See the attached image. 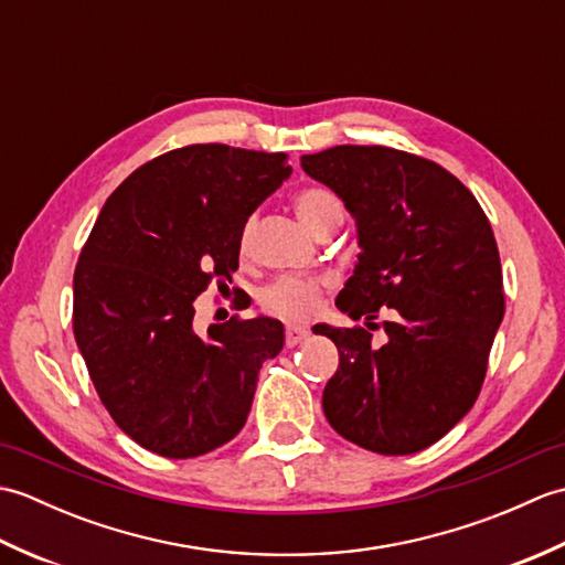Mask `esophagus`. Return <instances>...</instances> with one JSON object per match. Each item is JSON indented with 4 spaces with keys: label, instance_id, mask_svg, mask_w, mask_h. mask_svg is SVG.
Masks as SVG:
<instances>
[{
    "label": "esophagus",
    "instance_id": "34e87169",
    "mask_svg": "<svg viewBox=\"0 0 565 565\" xmlns=\"http://www.w3.org/2000/svg\"><path fill=\"white\" fill-rule=\"evenodd\" d=\"M306 338H308V330L306 328H296V326L286 328V344H289V347L301 344Z\"/></svg>",
    "mask_w": 565,
    "mask_h": 565
}]
</instances>
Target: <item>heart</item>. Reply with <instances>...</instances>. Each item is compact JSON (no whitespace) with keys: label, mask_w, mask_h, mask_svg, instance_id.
Segmentation results:
<instances>
[{"label":"heart","mask_w":565,"mask_h":565,"mask_svg":"<svg viewBox=\"0 0 565 565\" xmlns=\"http://www.w3.org/2000/svg\"><path fill=\"white\" fill-rule=\"evenodd\" d=\"M296 211L301 215V221L320 235L328 227H340L344 221V206L340 196L326 186H308L296 196ZM255 221H247L239 235V249H247L249 233ZM328 279L318 274H303V276H279L271 284H267L259 294V306L267 310L269 316H276L281 320L301 322L313 318L322 303V296L328 291Z\"/></svg>","instance_id":"b5f03b06"}]
</instances>
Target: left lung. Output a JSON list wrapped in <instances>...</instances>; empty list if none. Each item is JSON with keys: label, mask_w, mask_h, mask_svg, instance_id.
<instances>
[{"label": "left lung", "mask_w": 565, "mask_h": 565, "mask_svg": "<svg viewBox=\"0 0 565 565\" xmlns=\"http://www.w3.org/2000/svg\"><path fill=\"white\" fill-rule=\"evenodd\" d=\"M301 167L359 225L362 255L338 308L354 320H376L381 308L393 316L383 322L386 344L362 326H316L340 352L322 411L344 439L369 451H423L483 388L505 316L493 227L459 179L413 152L338 146L303 154Z\"/></svg>", "instance_id": "left-lung-1"}]
</instances>
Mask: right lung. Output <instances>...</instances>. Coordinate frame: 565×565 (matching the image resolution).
I'll list each match as a JSON object with an SVG mask.
<instances>
[{"instance_id":"add662e5","label":"right lung","mask_w":565,"mask_h":565,"mask_svg":"<svg viewBox=\"0 0 565 565\" xmlns=\"http://www.w3.org/2000/svg\"><path fill=\"white\" fill-rule=\"evenodd\" d=\"M289 174L286 152L199 142L106 199L75 269L72 330L104 407L148 451L194 459L243 429L284 326L233 316L201 338L194 301L211 284L227 291L249 213Z\"/></svg>"}]
</instances>
